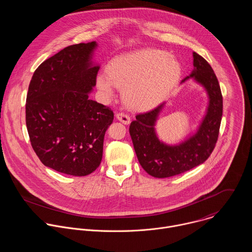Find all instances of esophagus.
Masks as SVG:
<instances>
[{
  "mask_svg": "<svg viewBox=\"0 0 252 252\" xmlns=\"http://www.w3.org/2000/svg\"><path fill=\"white\" fill-rule=\"evenodd\" d=\"M116 118L118 121H120L121 123H123L124 125H129L130 124V119L128 116L125 115V114H117Z\"/></svg>",
  "mask_w": 252,
  "mask_h": 252,
  "instance_id": "34e87169",
  "label": "esophagus"
}]
</instances>
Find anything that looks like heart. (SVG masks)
<instances>
[{
  "label": "heart",
  "instance_id": "heart-1",
  "mask_svg": "<svg viewBox=\"0 0 252 252\" xmlns=\"http://www.w3.org/2000/svg\"><path fill=\"white\" fill-rule=\"evenodd\" d=\"M105 75L96 77V87L105 98L114 87L123 89L124 103L134 112H148L161 103L182 75L179 61L166 52L145 49L121 55L105 64Z\"/></svg>",
  "mask_w": 252,
  "mask_h": 252
}]
</instances>
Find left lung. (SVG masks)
Segmentation results:
<instances>
[{
    "label": "left lung",
    "instance_id": "left-lung-1",
    "mask_svg": "<svg viewBox=\"0 0 252 252\" xmlns=\"http://www.w3.org/2000/svg\"><path fill=\"white\" fill-rule=\"evenodd\" d=\"M192 56L193 69L182 84L193 80L204 89L208 97L205 115L196 130L173 145L159 139L156 125L165 102L147 114L137 115L129 126L137 159L154 177H170L203 163L218 141L222 117L220 87L210 64L198 54L193 53Z\"/></svg>",
    "mask_w": 252,
    "mask_h": 252
}]
</instances>
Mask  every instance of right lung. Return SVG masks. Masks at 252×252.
<instances>
[{
  "label": "right lung",
  "mask_w": 252,
  "mask_h": 252,
  "mask_svg": "<svg viewBox=\"0 0 252 252\" xmlns=\"http://www.w3.org/2000/svg\"><path fill=\"white\" fill-rule=\"evenodd\" d=\"M95 41L68 46L42 63L32 77L26 124L32 147L44 165L85 176L102 158L104 133L114 121L109 107L91 99L99 64Z\"/></svg>",
  "instance_id": "1"
}]
</instances>
